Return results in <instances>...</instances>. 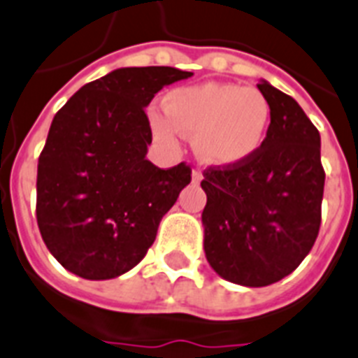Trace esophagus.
<instances>
[{
	"label": "esophagus",
	"instance_id": "obj_1",
	"mask_svg": "<svg viewBox=\"0 0 358 358\" xmlns=\"http://www.w3.org/2000/svg\"><path fill=\"white\" fill-rule=\"evenodd\" d=\"M203 181V173L201 170H194L192 171V182H196V185H199V182Z\"/></svg>",
	"mask_w": 358,
	"mask_h": 358
}]
</instances>
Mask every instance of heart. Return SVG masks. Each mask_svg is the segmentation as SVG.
Listing matches in <instances>:
<instances>
[{"instance_id":"b5f03b06","label":"heart","mask_w":358,"mask_h":358,"mask_svg":"<svg viewBox=\"0 0 358 358\" xmlns=\"http://www.w3.org/2000/svg\"><path fill=\"white\" fill-rule=\"evenodd\" d=\"M164 110L150 113L157 140L177 148L182 133L194 134L197 157L213 166L251 159L264 144L271 124L270 103L262 92L231 83L173 88L166 94Z\"/></svg>"}]
</instances>
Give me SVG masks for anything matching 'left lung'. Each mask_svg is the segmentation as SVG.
Masks as SVG:
<instances>
[{
  "label": "left lung",
  "mask_w": 358,
  "mask_h": 358,
  "mask_svg": "<svg viewBox=\"0 0 358 358\" xmlns=\"http://www.w3.org/2000/svg\"><path fill=\"white\" fill-rule=\"evenodd\" d=\"M271 124L255 155L208 168L201 188L203 250L225 281L268 287L292 273L313 250L322 222L325 171L320 133L294 98L260 79Z\"/></svg>",
  "instance_id": "8db88e82"
}]
</instances>
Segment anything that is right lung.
<instances>
[{"label":"right lung","instance_id":"right-lung-1","mask_svg":"<svg viewBox=\"0 0 358 358\" xmlns=\"http://www.w3.org/2000/svg\"><path fill=\"white\" fill-rule=\"evenodd\" d=\"M192 71L118 68L81 87L55 114L38 159L36 222L66 270L90 281L133 270L190 182L185 162L161 170L145 159L144 107Z\"/></svg>","mask_w":358,"mask_h":358}]
</instances>
